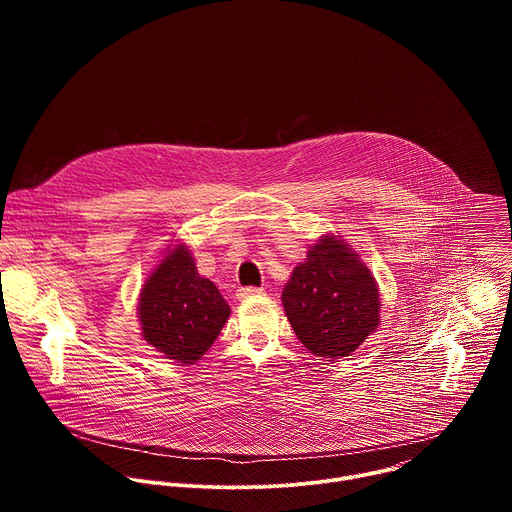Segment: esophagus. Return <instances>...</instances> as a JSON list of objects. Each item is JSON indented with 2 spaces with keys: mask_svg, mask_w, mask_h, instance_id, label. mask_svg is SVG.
Instances as JSON below:
<instances>
[{
  "mask_svg": "<svg viewBox=\"0 0 512 512\" xmlns=\"http://www.w3.org/2000/svg\"><path fill=\"white\" fill-rule=\"evenodd\" d=\"M261 294H263V287H241V289H237V296L241 300L251 298V296H261Z\"/></svg>",
  "mask_w": 512,
  "mask_h": 512,
  "instance_id": "34e87169",
  "label": "esophagus"
}]
</instances>
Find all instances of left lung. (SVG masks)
Returning a JSON list of instances; mask_svg holds the SVG:
<instances>
[{
  "label": "left lung",
  "mask_w": 512,
  "mask_h": 512,
  "mask_svg": "<svg viewBox=\"0 0 512 512\" xmlns=\"http://www.w3.org/2000/svg\"><path fill=\"white\" fill-rule=\"evenodd\" d=\"M281 302L296 336L316 356H348L379 326L375 277L334 237L310 247L285 283Z\"/></svg>",
  "instance_id": "1"
}]
</instances>
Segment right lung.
Returning <instances> with one entry per match:
<instances>
[{"mask_svg": "<svg viewBox=\"0 0 512 512\" xmlns=\"http://www.w3.org/2000/svg\"><path fill=\"white\" fill-rule=\"evenodd\" d=\"M229 314L231 308L221 291L198 275L184 245L166 255L141 289L143 338L182 364H192L210 348Z\"/></svg>", "mask_w": 512, "mask_h": 512, "instance_id": "add662e5", "label": "right lung"}]
</instances>
